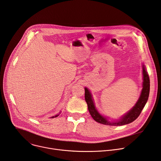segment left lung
Instances as JSON below:
<instances>
[{"label":"left lung","instance_id":"1","mask_svg":"<svg viewBox=\"0 0 161 161\" xmlns=\"http://www.w3.org/2000/svg\"><path fill=\"white\" fill-rule=\"evenodd\" d=\"M143 89L142 91V93L138 99V102L135 106L132 108V109L125 115L121 119L115 121L110 122L108 121L105 117L101 115L95 108L93 100L92 99V97L89 91L86 87L85 88V99L87 104V108L89 112L95 121L97 122L107 125L111 126H121L132 123L135 119H136L138 117L142 112L143 108H144L147 101L148 100L149 95L150 89V81L149 77L147 74V72L146 71L144 66H143Z\"/></svg>","mask_w":161,"mask_h":161}]
</instances>
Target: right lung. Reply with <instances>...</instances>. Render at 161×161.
Segmentation results:
<instances>
[{
  "label": "right lung",
  "instance_id": "add662e5",
  "mask_svg": "<svg viewBox=\"0 0 161 161\" xmlns=\"http://www.w3.org/2000/svg\"><path fill=\"white\" fill-rule=\"evenodd\" d=\"M57 116H58V115H55V117H57ZM54 117V116H53V117H52V118H53V117Z\"/></svg>",
  "mask_w": 161,
  "mask_h": 161
}]
</instances>
